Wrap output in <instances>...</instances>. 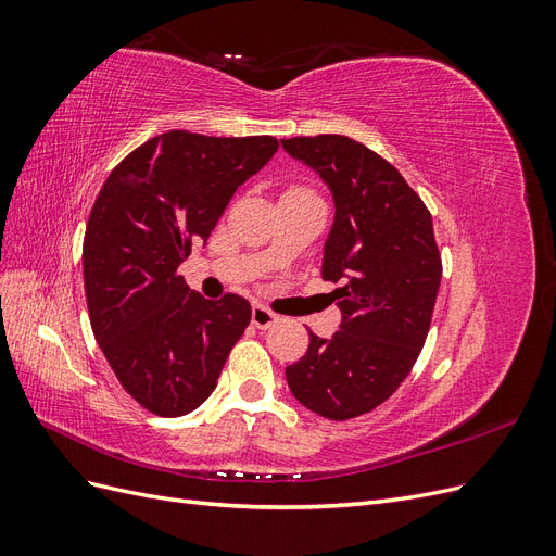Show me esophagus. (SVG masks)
Returning a JSON list of instances; mask_svg holds the SVG:
<instances>
[{"label":"esophagus","mask_w":556,"mask_h":556,"mask_svg":"<svg viewBox=\"0 0 556 556\" xmlns=\"http://www.w3.org/2000/svg\"><path fill=\"white\" fill-rule=\"evenodd\" d=\"M278 323V315L264 306H252V325L257 329H268Z\"/></svg>","instance_id":"esophagus-1"}]
</instances>
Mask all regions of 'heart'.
I'll return each mask as SVG.
<instances>
[{"instance_id":"heart-1","label":"heart","mask_w":556,"mask_h":556,"mask_svg":"<svg viewBox=\"0 0 556 556\" xmlns=\"http://www.w3.org/2000/svg\"><path fill=\"white\" fill-rule=\"evenodd\" d=\"M288 192H308V190H304V188H292V190H288Z\"/></svg>"}]
</instances>
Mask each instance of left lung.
<instances>
[{
  "label": "left lung",
  "instance_id": "8db88e82",
  "mask_svg": "<svg viewBox=\"0 0 556 556\" xmlns=\"http://www.w3.org/2000/svg\"><path fill=\"white\" fill-rule=\"evenodd\" d=\"M282 148L323 176L336 201L323 278L343 313L341 331H311L306 355L285 368L299 403L327 419L359 417L390 399L427 341L443 262L431 213L384 157L364 143L319 134Z\"/></svg>",
  "mask_w": 556,
  "mask_h": 556
}]
</instances>
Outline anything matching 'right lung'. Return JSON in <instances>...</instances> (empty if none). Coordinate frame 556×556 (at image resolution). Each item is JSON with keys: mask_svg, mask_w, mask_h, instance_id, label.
<instances>
[{"mask_svg": "<svg viewBox=\"0 0 556 556\" xmlns=\"http://www.w3.org/2000/svg\"><path fill=\"white\" fill-rule=\"evenodd\" d=\"M276 150L274 137L174 129L131 150L94 199L83 239L90 325L125 392L153 415L199 408L250 325L243 296H199L178 266Z\"/></svg>", "mask_w": 556, "mask_h": 556, "instance_id": "add662e5", "label": "right lung"}]
</instances>
